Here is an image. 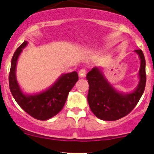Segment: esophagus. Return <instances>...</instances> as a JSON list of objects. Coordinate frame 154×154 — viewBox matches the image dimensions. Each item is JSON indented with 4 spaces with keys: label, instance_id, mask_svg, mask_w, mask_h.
Here are the masks:
<instances>
[{
    "label": "esophagus",
    "instance_id": "obj_1",
    "mask_svg": "<svg viewBox=\"0 0 154 154\" xmlns=\"http://www.w3.org/2000/svg\"><path fill=\"white\" fill-rule=\"evenodd\" d=\"M86 75V71L85 69H81V70L79 72V76L80 78H84Z\"/></svg>",
    "mask_w": 154,
    "mask_h": 154
}]
</instances>
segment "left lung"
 Returning <instances> with one entry per match:
<instances>
[{"mask_svg": "<svg viewBox=\"0 0 154 154\" xmlns=\"http://www.w3.org/2000/svg\"><path fill=\"white\" fill-rule=\"evenodd\" d=\"M134 51L140 60V66L138 85L132 92L123 93L116 89L100 66L94 67L87 74L89 85L88 103L94 115L102 120L114 121L126 116L137 106L143 93L146 85V62L141 50Z\"/></svg>", "mask_w": 154, "mask_h": 154, "instance_id": "left-lung-1", "label": "left lung"}]
</instances>
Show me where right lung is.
Masks as SVG:
<instances>
[{
  "instance_id": "right-lung-1",
  "label": "right lung",
  "mask_w": 154,
  "mask_h": 154,
  "mask_svg": "<svg viewBox=\"0 0 154 154\" xmlns=\"http://www.w3.org/2000/svg\"><path fill=\"white\" fill-rule=\"evenodd\" d=\"M28 45L24 41L14 54L9 74V87L14 99L25 112L32 117L47 120L55 116L63 108L68 95L79 80L76 72L61 75L47 89L32 94L24 93L17 82L16 68L18 58L23 49Z\"/></svg>"
}]
</instances>
